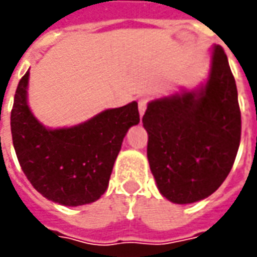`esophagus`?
Wrapping results in <instances>:
<instances>
[{
    "mask_svg": "<svg viewBox=\"0 0 257 257\" xmlns=\"http://www.w3.org/2000/svg\"><path fill=\"white\" fill-rule=\"evenodd\" d=\"M146 108H147V99H140V100H139V114H140V117H143V114L146 112Z\"/></svg>",
    "mask_w": 257,
    "mask_h": 257,
    "instance_id": "obj_1",
    "label": "esophagus"
}]
</instances>
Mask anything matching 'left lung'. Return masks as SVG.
<instances>
[{
  "mask_svg": "<svg viewBox=\"0 0 257 257\" xmlns=\"http://www.w3.org/2000/svg\"><path fill=\"white\" fill-rule=\"evenodd\" d=\"M142 121L151 173L165 198L193 204L215 193L241 140L237 85L223 48H212L204 85L151 100Z\"/></svg>",
  "mask_w": 257,
  "mask_h": 257,
  "instance_id": "obj_1",
  "label": "left lung"
}]
</instances>
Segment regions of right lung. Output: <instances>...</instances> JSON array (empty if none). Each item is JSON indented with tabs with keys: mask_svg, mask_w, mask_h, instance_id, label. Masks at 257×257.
<instances>
[{
	"mask_svg": "<svg viewBox=\"0 0 257 257\" xmlns=\"http://www.w3.org/2000/svg\"><path fill=\"white\" fill-rule=\"evenodd\" d=\"M27 73L11 111V132L22 171L33 187L64 206L95 202L108 187L128 129L140 121L138 103L99 112L75 126L45 128L27 104Z\"/></svg>",
	"mask_w": 257,
	"mask_h": 257,
	"instance_id": "right-lung-1",
	"label": "right lung"
}]
</instances>
